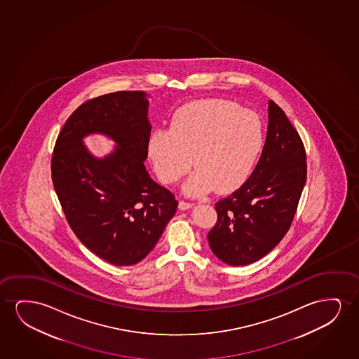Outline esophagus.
Returning <instances> with one entry per match:
<instances>
[{"label":"esophagus","instance_id":"esophagus-1","mask_svg":"<svg viewBox=\"0 0 359 359\" xmlns=\"http://www.w3.org/2000/svg\"><path fill=\"white\" fill-rule=\"evenodd\" d=\"M192 206H194L192 203H190V202L184 201V200H182V201L179 202V208L182 210V211H185V210H190Z\"/></svg>","mask_w":359,"mask_h":359}]
</instances>
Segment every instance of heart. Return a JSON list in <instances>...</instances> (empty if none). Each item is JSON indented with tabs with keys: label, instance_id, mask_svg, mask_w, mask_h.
I'll return each instance as SVG.
<instances>
[{
	"label": "heart",
	"instance_id": "obj_1",
	"mask_svg": "<svg viewBox=\"0 0 359 359\" xmlns=\"http://www.w3.org/2000/svg\"><path fill=\"white\" fill-rule=\"evenodd\" d=\"M262 147L259 115L223 99L197 100L177 109L169 130H154L147 144L153 169L164 184L179 182L192 164L196 167L184 185L190 195L213 187L224 194L241 187L254 172Z\"/></svg>",
	"mask_w": 359,
	"mask_h": 359
}]
</instances>
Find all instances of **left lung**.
<instances>
[{
  "label": "left lung",
  "instance_id": "obj_1",
  "mask_svg": "<svg viewBox=\"0 0 359 359\" xmlns=\"http://www.w3.org/2000/svg\"><path fill=\"white\" fill-rule=\"evenodd\" d=\"M305 182L304 144L285 111L270 100L257 165L236 191L216 203V226L207 236L213 254L231 266L267 255L290 229Z\"/></svg>",
  "mask_w": 359,
  "mask_h": 359
}]
</instances>
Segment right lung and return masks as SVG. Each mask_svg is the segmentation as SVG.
<instances>
[{
  "label": "right lung",
  "instance_id": "1",
  "mask_svg": "<svg viewBox=\"0 0 359 359\" xmlns=\"http://www.w3.org/2000/svg\"><path fill=\"white\" fill-rule=\"evenodd\" d=\"M148 103L141 90L90 99L67 118L51 158L55 191L71 229L113 265L143 260L177 211L174 195L152 180L143 163L152 128ZM92 133L111 137L114 152L90 155L83 138Z\"/></svg>",
  "mask_w": 359,
  "mask_h": 359
}]
</instances>
